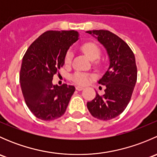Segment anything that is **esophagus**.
I'll use <instances>...</instances> for the list:
<instances>
[{
	"label": "esophagus",
	"mask_w": 157,
	"mask_h": 157,
	"mask_svg": "<svg viewBox=\"0 0 157 157\" xmlns=\"http://www.w3.org/2000/svg\"><path fill=\"white\" fill-rule=\"evenodd\" d=\"M76 90H78V91H80V90H83V86H76Z\"/></svg>",
	"instance_id": "esophagus-1"
}]
</instances>
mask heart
<instances>
[{
	"mask_svg": "<svg viewBox=\"0 0 157 157\" xmlns=\"http://www.w3.org/2000/svg\"><path fill=\"white\" fill-rule=\"evenodd\" d=\"M82 51L83 52V53L90 58L92 61H94V60L98 59L100 56V49L99 47L96 45L95 43L93 42H86V43L83 44L82 45ZM73 58V53L71 51H68L67 52L65 55V58H64V63L67 65H69L71 63ZM90 78H91V76L89 74L83 72H80V71H77L75 72L71 77L74 83H77V84L80 85H86L90 81Z\"/></svg>",
	"mask_w": 157,
	"mask_h": 157,
	"instance_id": "obj_1",
	"label": "heart"
}]
</instances>
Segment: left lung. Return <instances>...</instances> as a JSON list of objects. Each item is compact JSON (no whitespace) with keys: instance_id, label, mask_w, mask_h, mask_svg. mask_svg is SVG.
I'll return each instance as SVG.
<instances>
[{"instance_id":"obj_1","label":"left lung","mask_w":157,"mask_h":157,"mask_svg":"<svg viewBox=\"0 0 157 157\" xmlns=\"http://www.w3.org/2000/svg\"><path fill=\"white\" fill-rule=\"evenodd\" d=\"M105 47L109 67L98 83L105 86V94L96 96L87 102L90 114L99 120L108 121L124 112L131 100L137 71L135 57L124 40L108 30L87 31Z\"/></svg>"}]
</instances>
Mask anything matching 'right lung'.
I'll use <instances>...</instances> for the list:
<instances>
[{
  "instance_id": "add662e5",
  "label": "right lung",
  "mask_w": 157,
  "mask_h": 157,
  "mask_svg": "<svg viewBox=\"0 0 157 157\" xmlns=\"http://www.w3.org/2000/svg\"><path fill=\"white\" fill-rule=\"evenodd\" d=\"M79 39L77 31H49L30 45L23 58L20 83L26 105L41 120L62 116L75 87L52 83L53 76L64 64L70 47Z\"/></svg>"
}]
</instances>
